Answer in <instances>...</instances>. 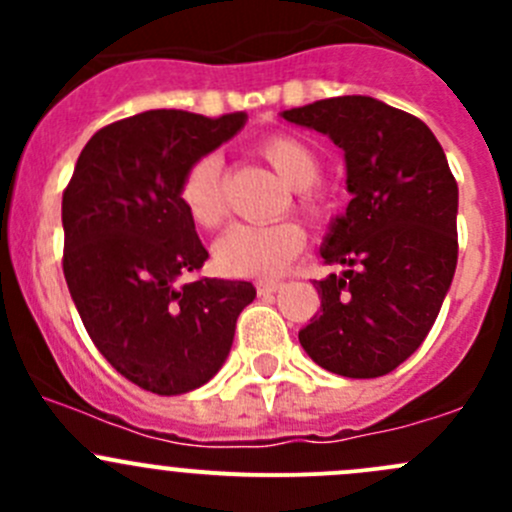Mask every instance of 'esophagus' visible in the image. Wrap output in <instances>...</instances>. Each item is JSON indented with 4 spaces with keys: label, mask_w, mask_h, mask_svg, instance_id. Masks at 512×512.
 I'll list each match as a JSON object with an SVG mask.
<instances>
[{
    "label": "esophagus",
    "mask_w": 512,
    "mask_h": 512,
    "mask_svg": "<svg viewBox=\"0 0 512 512\" xmlns=\"http://www.w3.org/2000/svg\"><path fill=\"white\" fill-rule=\"evenodd\" d=\"M280 287V282H260V285H257V292H260V297H267V294H275Z\"/></svg>",
    "instance_id": "1"
}]
</instances>
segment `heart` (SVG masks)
<instances>
[{
	"mask_svg": "<svg viewBox=\"0 0 512 512\" xmlns=\"http://www.w3.org/2000/svg\"><path fill=\"white\" fill-rule=\"evenodd\" d=\"M257 151L289 188H294L297 208L307 218H319L324 213V198L314 185L322 175V160L317 151L289 133L267 136L265 141H260ZM178 195L195 225L205 230L223 225L227 203L223 160L218 153L200 156L185 170ZM302 247L304 230L294 220H280L272 225H232L215 242V265L230 277L272 280L287 270Z\"/></svg>",
	"mask_w": 512,
	"mask_h": 512,
	"instance_id": "1",
	"label": "heart"
}]
</instances>
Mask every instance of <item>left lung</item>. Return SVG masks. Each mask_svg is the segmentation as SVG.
<instances>
[{
    "label": "left lung",
    "mask_w": 512,
    "mask_h": 512,
    "mask_svg": "<svg viewBox=\"0 0 512 512\" xmlns=\"http://www.w3.org/2000/svg\"><path fill=\"white\" fill-rule=\"evenodd\" d=\"M344 151L352 193L319 247L344 272L314 280L322 307L299 344L322 369L376 379L404 364L436 322L458 262V185L431 128L371 96L282 111Z\"/></svg>",
    "instance_id": "8db88e82"
}]
</instances>
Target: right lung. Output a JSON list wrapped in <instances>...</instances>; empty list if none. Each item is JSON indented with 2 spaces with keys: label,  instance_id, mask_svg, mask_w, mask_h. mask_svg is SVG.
Listing matches in <instances>:
<instances>
[{
  "label": "right lung",
  "instance_id": "1",
  "mask_svg": "<svg viewBox=\"0 0 512 512\" xmlns=\"http://www.w3.org/2000/svg\"><path fill=\"white\" fill-rule=\"evenodd\" d=\"M247 113L146 111L91 136L61 200L64 277L91 342L141 389L178 396L230 354L252 282L200 277L208 260L180 203V180L230 141Z\"/></svg>",
  "mask_w": 512,
  "mask_h": 512
}]
</instances>
